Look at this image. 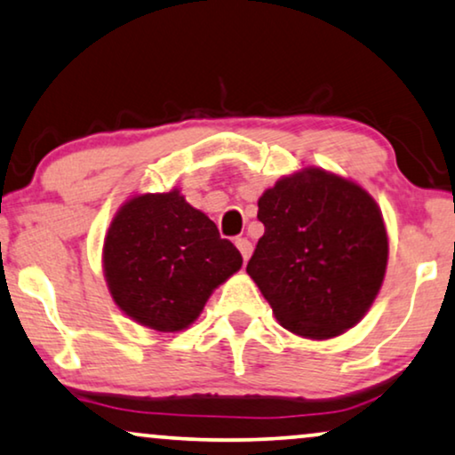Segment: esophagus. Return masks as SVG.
<instances>
[{"label": "esophagus", "instance_id": "obj_1", "mask_svg": "<svg viewBox=\"0 0 455 455\" xmlns=\"http://www.w3.org/2000/svg\"><path fill=\"white\" fill-rule=\"evenodd\" d=\"M235 245H237L241 256H243V259L247 262V259H250V256H251V243H250V241H247L245 237H239L237 241H235Z\"/></svg>", "mask_w": 455, "mask_h": 455}]
</instances>
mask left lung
Segmentation results:
<instances>
[{"mask_svg": "<svg viewBox=\"0 0 455 455\" xmlns=\"http://www.w3.org/2000/svg\"><path fill=\"white\" fill-rule=\"evenodd\" d=\"M258 220L264 235L247 275L281 326L331 339L364 318L389 258L383 214L371 193L307 166L262 193Z\"/></svg>", "mask_w": 455, "mask_h": 455, "instance_id": "1", "label": "left lung"}]
</instances>
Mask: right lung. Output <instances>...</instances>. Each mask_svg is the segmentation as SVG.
Listing matches in <instances>:
<instances>
[{
  "label": "right lung",
  "mask_w": 455,
  "mask_h": 455,
  "mask_svg": "<svg viewBox=\"0 0 455 455\" xmlns=\"http://www.w3.org/2000/svg\"><path fill=\"white\" fill-rule=\"evenodd\" d=\"M112 299L148 329L179 332L196 323L218 284L243 258L179 189L143 193L120 205L104 241Z\"/></svg>",
  "instance_id": "1"
}]
</instances>
